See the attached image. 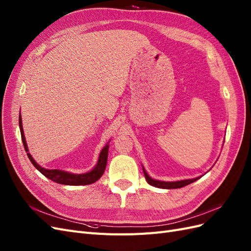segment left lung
Wrapping results in <instances>:
<instances>
[{
	"mask_svg": "<svg viewBox=\"0 0 251 251\" xmlns=\"http://www.w3.org/2000/svg\"><path fill=\"white\" fill-rule=\"evenodd\" d=\"M143 173H144V176H146V179H147L148 183L150 185L155 186V187H159V188H166V189L183 187L185 185H188V184L193 183V182H195V181H197V180L201 178V177H197V178H194V179H185V180L174 181V182H165V181H159V180L151 179L144 169H143Z\"/></svg>",
	"mask_w": 251,
	"mask_h": 251,
	"instance_id": "1",
	"label": "left lung"
}]
</instances>
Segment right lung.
<instances>
[{
    "instance_id": "right-lung-1",
    "label": "right lung",
    "mask_w": 251,
    "mask_h": 251,
    "mask_svg": "<svg viewBox=\"0 0 251 251\" xmlns=\"http://www.w3.org/2000/svg\"><path fill=\"white\" fill-rule=\"evenodd\" d=\"M19 125H20V131H21V136H22V141L23 144H24L25 151L27 153V156L29 158V160L31 161V163L35 166V169L41 172L45 177H47L48 179L56 182V183L59 184H65V185H87V184H92L94 182H96L98 179H100L105 170V166H107V161H108V151H109V143L105 144V147L101 150L100 157H98V161L97 164L94 166V169L91 170L88 173L85 174H72L69 172H65L62 170H47L42 168L41 165L37 164L35 162L32 156L29 154V150L26 143L25 139V135H24V130H23V125H22V117L21 114L19 116Z\"/></svg>"
}]
</instances>
